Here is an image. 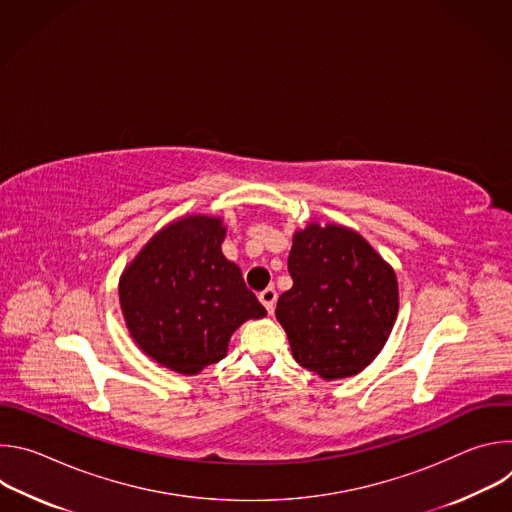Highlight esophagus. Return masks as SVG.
<instances>
[{"mask_svg": "<svg viewBox=\"0 0 512 512\" xmlns=\"http://www.w3.org/2000/svg\"><path fill=\"white\" fill-rule=\"evenodd\" d=\"M259 302L265 306V310L271 314L275 310V302H277V291L273 287L263 289L259 294Z\"/></svg>", "mask_w": 512, "mask_h": 512, "instance_id": "34e87169", "label": "esophagus"}]
</instances>
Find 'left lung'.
Wrapping results in <instances>:
<instances>
[{
    "label": "left lung",
    "mask_w": 512,
    "mask_h": 512,
    "mask_svg": "<svg viewBox=\"0 0 512 512\" xmlns=\"http://www.w3.org/2000/svg\"><path fill=\"white\" fill-rule=\"evenodd\" d=\"M287 269L294 285L275 318L298 364L326 381L369 367L399 312L393 267L352 229L310 223L294 235Z\"/></svg>",
    "instance_id": "left-lung-1"
}]
</instances>
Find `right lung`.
I'll return each mask as SVG.
<instances>
[{
  "label": "right lung",
  "mask_w": 512,
  "mask_h": 512,
  "mask_svg": "<svg viewBox=\"0 0 512 512\" xmlns=\"http://www.w3.org/2000/svg\"><path fill=\"white\" fill-rule=\"evenodd\" d=\"M225 233L223 218L182 216L156 233L119 279L131 338L180 375L221 360L233 332L267 314L223 255Z\"/></svg>",
  "instance_id": "obj_1"
}]
</instances>
